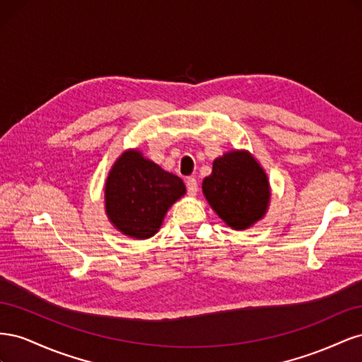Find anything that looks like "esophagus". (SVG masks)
Instances as JSON below:
<instances>
[{
  "label": "esophagus",
  "instance_id": "34e87169",
  "mask_svg": "<svg viewBox=\"0 0 362 362\" xmlns=\"http://www.w3.org/2000/svg\"><path fill=\"white\" fill-rule=\"evenodd\" d=\"M185 185H187V193L189 196H196V193H198V181H196V178H187V181H185Z\"/></svg>",
  "mask_w": 362,
  "mask_h": 362
}]
</instances>
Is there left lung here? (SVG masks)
<instances>
[{
    "label": "left lung",
    "instance_id": "obj_1",
    "mask_svg": "<svg viewBox=\"0 0 362 362\" xmlns=\"http://www.w3.org/2000/svg\"><path fill=\"white\" fill-rule=\"evenodd\" d=\"M206 202L235 231L249 229L266 216L272 190L266 170L246 149H231L213 161L202 181Z\"/></svg>",
    "mask_w": 362,
    "mask_h": 362
}]
</instances>
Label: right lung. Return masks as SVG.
I'll use <instances>...</instances> for the list:
<instances>
[{
  "label": "right lung",
  "instance_id": "obj_1",
  "mask_svg": "<svg viewBox=\"0 0 362 362\" xmlns=\"http://www.w3.org/2000/svg\"><path fill=\"white\" fill-rule=\"evenodd\" d=\"M184 194L180 177L144 157L137 148L127 149L105 180V214L120 234L146 240L158 233L169 208Z\"/></svg>",
  "mask_w": 362,
  "mask_h": 362
}]
</instances>
